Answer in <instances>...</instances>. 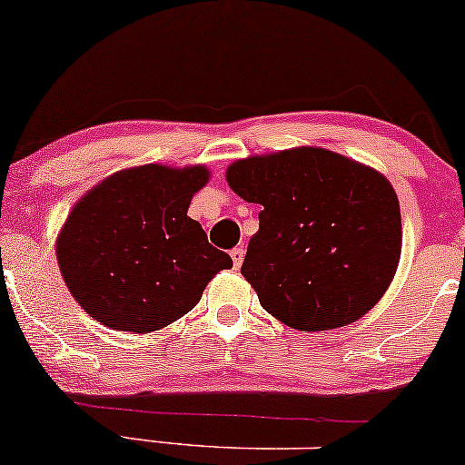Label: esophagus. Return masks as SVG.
Instances as JSON below:
<instances>
[{
	"label": "esophagus",
	"mask_w": 465,
	"mask_h": 465,
	"mask_svg": "<svg viewBox=\"0 0 465 465\" xmlns=\"http://www.w3.org/2000/svg\"><path fill=\"white\" fill-rule=\"evenodd\" d=\"M232 260H233V266H236V268L242 266V262H244V249H242V247L233 249V251H232Z\"/></svg>",
	"instance_id": "esophagus-1"
}]
</instances>
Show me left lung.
<instances>
[{"label": "left lung", "instance_id": "obj_1", "mask_svg": "<svg viewBox=\"0 0 465 465\" xmlns=\"http://www.w3.org/2000/svg\"><path fill=\"white\" fill-rule=\"evenodd\" d=\"M225 177L240 199L262 205L240 272L268 314L299 331H327L388 292L402 227L381 173L322 147H292L232 162Z\"/></svg>", "mask_w": 465, "mask_h": 465}]
</instances>
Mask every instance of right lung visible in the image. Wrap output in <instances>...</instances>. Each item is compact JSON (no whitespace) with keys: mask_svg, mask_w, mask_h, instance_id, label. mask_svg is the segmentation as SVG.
Masks as SVG:
<instances>
[{"mask_svg":"<svg viewBox=\"0 0 465 465\" xmlns=\"http://www.w3.org/2000/svg\"><path fill=\"white\" fill-rule=\"evenodd\" d=\"M208 182L203 164L132 166L73 205L55 257L86 314L119 331H158L188 314L210 279L233 266L188 216Z\"/></svg>","mask_w":465,"mask_h":465,"instance_id":"add662e5","label":"right lung"}]
</instances>
